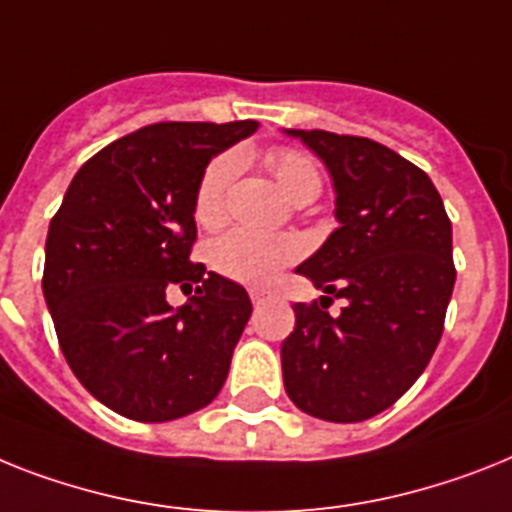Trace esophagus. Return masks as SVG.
<instances>
[{"instance_id": "1", "label": "esophagus", "mask_w": 512, "mask_h": 512, "mask_svg": "<svg viewBox=\"0 0 512 512\" xmlns=\"http://www.w3.org/2000/svg\"><path fill=\"white\" fill-rule=\"evenodd\" d=\"M251 301L256 308L264 306V303L269 301V293H264V290H251Z\"/></svg>"}]
</instances>
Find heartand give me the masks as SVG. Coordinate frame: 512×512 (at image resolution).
<instances>
[{"instance_id": "b5f03b06", "label": "heart", "mask_w": 512, "mask_h": 512, "mask_svg": "<svg viewBox=\"0 0 512 512\" xmlns=\"http://www.w3.org/2000/svg\"><path fill=\"white\" fill-rule=\"evenodd\" d=\"M266 164L293 201L319 196L322 175L314 159L303 151L277 146L266 154ZM238 172V151H225L206 164L196 185V196H193V214L198 225L217 227L225 222L227 209H230V188ZM301 253L303 243L295 235H274V232L251 230V227H235L211 243L209 264L227 280L243 282V285H266L277 277L280 269L301 259Z\"/></svg>"}]
</instances>
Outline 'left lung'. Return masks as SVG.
Wrapping results in <instances>:
<instances>
[{
    "label": "left lung",
    "mask_w": 512,
    "mask_h": 512,
    "mask_svg": "<svg viewBox=\"0 0 512 512\" xmlns=\"http://www.w3.org/2000/svg\"><path fill=\"white\" fill-rule=\"evenodd\" d=\"M327 164L337 227L298 274L345 298L340 316L295 303L282 342L287 398L335 424L377 416L432 361L455 285L453 225L424 170L382 143L287 130Z\"/></svg>",
    "instance_id": "left-lung-1"
}]
</instances>
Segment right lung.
<instances>
[{"label": "right lung", "instance_id": "obj_1", "mask_svg": "<svg viewBox=\"0 0 512 512\" xmlns=\"http://www.w3.org/2000/svg\"><path fill=\"white\" fill-rule=\"evenodd\" d=\"M259 122H156L94 154L49 222L44 298L59 348L96 400L172 421L217 398L251 316L243 285L193 264V196L214 154ZM197 293L177 312L166 287Z\"/></svg>", "mask_w": 512, "mask_h": 512}]
</instances>
